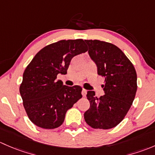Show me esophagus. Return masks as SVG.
Segmentation results:
<instances>
[{"label":"esophagus","mask_w":155,"mask_h":155,"mask_svg":"<svg viewBox=\"0 0 155 155\" xmlns=\"http://www.w3.org/2000/svg\"><path fill=\"white\" fill-rule=\"evenodd\" d=\"M81 93H82L83 96H86V95H87V90H86L85 89H83Z\"/></svg>","instance_id":"34e87169"}]
</instances>
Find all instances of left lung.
Instances as JSON below:
<instances>
[{"mask_svg": "<svg viewBox=\"0 0 155 155\" xmlns=\"http://www.w3.org/2000/svg\"><path fill=\"white\" fill-rule=\"evenodd\" d=\"M84 41L98 74L105 78L102 85L105 95L98 98L94 91L87 92L90 107L84 113V119L93 128H113L123 120L134 100L136 70L117 46L96 39Z\"/></svg>", "mask_w": 155, "mask_h": 155, "instance_id": "8db88e82", "label": "left lung"}]
</instances>
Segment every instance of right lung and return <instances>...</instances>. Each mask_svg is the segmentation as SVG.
<instances>
[{
    "instance_id": "add662e5",
    "label": "right lung",
    "mask_w": 155,
    "mask_h": 155,
    "mask_svg": "<svg viewBox=\"0 0 155 155\" xmlns=\"http://www.w3.org/2000/svg\"><path fill=\"white\" fill-rule=\"evenodd\" d=\"M87 50L83 39L60 40L43 48L25 68L19 90L34 125L45 129L60 127L67 110L82 98L80 86L63 85L57 76L66 74L71 59Z\"/></svg>"
}]
</instances>
